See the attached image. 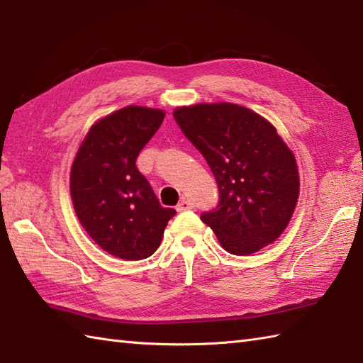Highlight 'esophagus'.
<instances>
[{
  "label": "esophagus",
  "mask_w": 363,
  "mask_h": 363,
  "mask_svg": "<svg viewBox=\"0 0 363 363\" xmlns=\"http://www.w3.org/2000/svg\"><path fill=\"white\" fill-rule=\"evenodd\" d=\"M189 209H191V203L189 201L187 198H182L181 201H179V204L176 206V211H177V212H186V211H189Z\"/></svg>",
  "instance_id": "obj_1"
}]
</instances>
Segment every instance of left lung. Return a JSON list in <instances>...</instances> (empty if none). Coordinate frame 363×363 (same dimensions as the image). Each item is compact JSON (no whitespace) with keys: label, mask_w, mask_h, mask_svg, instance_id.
<instances>
[{"label":"left lung","mask_w":363,"mask_h":363,"mask_svg":"<svg viewBox=\"0 0 363 363\" xmlns=\"http://www.w3.org/2000/svg\"><path fill=\"white\" fill-rule=\"evenodd\" d=\"M173 117L218 184V206L201 220L223 248L246 256L273 243L299 195L295 156L276 128L233 103L177 107Z\"/></svg>","instance_id":"left-lung-1"}]
</instances>
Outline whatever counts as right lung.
Listing matches in <instances>:
<instances>
[{"label": "right lung", "instance_id": "1", "mask_svg": "<svg viewBox=\"0 0 363 363\" xmlns=\"http://www.w3.org/2000/svg\"><path fill=\"white\" fill-rule=\"evenodd\" d=\"M165 112L128 106L98 120L76 154L70 194L94 242L115 257L142 260L159 248L176 211L162 207L135 160Z\"/></svg>", "mask_w": 363, "mask_h": 363}]
</instances>
